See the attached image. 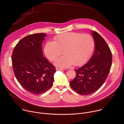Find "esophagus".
<instances>
[{
	"instance_id": "34e87169",
	"label": "esophagus",
	"mask_w": 124,
	"mask_h": 124,
	"mask_svg": "<svg viewBox=\"0 0 124 124\" xmlns=\"http://www.w3.org/2000/svg\"><path fill=\"white\" fill-rule=\"evenodd\" d=\"M56 70H63V69H62L58 68H56Z\"/></svg>"
}]
</instances>
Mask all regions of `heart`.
<instances>
[{"instance_id":"1","label":"heart","mask_w":124,"mask_h":124,"mask_svg":"<svg viewBox=\"0 0 124 124\" xmlns=\"http://www.w3.org/2000/svg\"><path fill=\"white\" fill-rule=\"evenodd\" d=\"M95 47L93 38L89 34L78 32H66L54 38V42L49 41L45 46L46 57L54 61L62 54L64 56L58 59L55 65L66 68L74 64L80 66L89 58Z\"/></svg>"}]
</instances>
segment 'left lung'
I'll return each mask as SVG.
<instances>
[{
    "label": "left lung",
    "mask_w": 124,
    "mask_h": 124,
    "mask_svg": "<svg viewBox=\"0 0 124 124\" xmlns=\"http://www.w3.org/2000/svg\"><path fill=\"white\" fill-rule=\"evenodd\" d=\"M95 41L94 54L87 63L76 69V76L70 84L82 95L97 91L107 79L112 65V54L107 43L97 32L92 30Z\"/></svg>",
    "instance_id": "left-lung-1"
}]
</instances>
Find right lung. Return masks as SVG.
<instances>
[{
  "mask_svg": "<svg viewBox=\"0 0 124 124\" xmlns=\"http://www.w3.org/2000/svg\"><path fill=\"white\" fill-rule=\"evenodd\" d=\"M45 33L31 34L22 39L15 47L12 55L15 77L27 91L39 95L51 87L56 72L45 57L42 44Z\"/></svg>",
  "mask_w": 124,
  "mask_h": 124,
  "instance_id": "right-lung-1",
  "label": "right lung"
}]
</instances>
